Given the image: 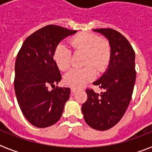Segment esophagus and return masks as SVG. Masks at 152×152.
Wrapping results in <instances>:
<instances>
[{
  "label": "esophagus",
  "mask_w": 152,
  "mask_h": 152,
  "mask_svg": "<svg viewBox=\"0 0 152 152\" xmlns=\"http://www.w3.org/2000/svg\"><path fill=\"white\" fill-rule=\"evenodd\" d=\"M77 91V88H71V91H72V94L75 93Z\"/></svg>",
  "instance_id": "esophagus-1"
}]
</instances>
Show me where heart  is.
<instances>
[{
	"instance_id": "obj_1",
	"label": "heart",
	"mask_w": 152,
	"mask_h": 152,
	"mask_svg": "<svg viewBox=\"0 0 152 152\" xmlns=\"http://www.w3.org/2000/svg\"><path fill=\"white\" fill-rule=\"evenodd\" d=\"M76 53L84 54L82 69H74L64 75V82L71 87H81L96 77V71L103 73L108 68L111 59V47L105 40H100L92 33H80L71 40ZM72 53L65 44L56 47L54 59L61 71H67L72 64Z\"/></svg>"
}]
</instances>
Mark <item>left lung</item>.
I'll list each match as a JSON object with an SVG mask.
<instances>
[{"label":"left lung","instance_id":"left-lung-1","mask_svg":"<svg viewBox=\"0 0 152 152\" xmlns=\"http://www.w3.org/2000/svg\"><path fill=\"white\" fill-rule=\"evenodd\" d=\"M105 36L111 47L108 68L93 84L103 92L86 90L88 100L81 107L84 119L91 128L110 129L122 119L129 105L135 85V54L129 42L113 29H93Z\"/></svg>","mask_w":152,"mask_h":152}]
</instances>
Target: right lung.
Here are the masks:
<instances>
[{"label": "right lung", "mask_w": 152, "mask_h": 152, "mask_svg": "<svg viewBox=\"0 0 152 152\" xmlns=\"http://www.w3.org/2000/svg\"><path fill=\"white\" fill-rule=\"evenodd\" d=\"M77 33L49 25L28 36L19 51L15 62L14 90L24 116L33 126L45 128L61 118L69 99V88L49 91L58 84L61 73L54 61V52L60 42Z\"/></svg>", "instance_id": "right-lung-1"}]
</instances>
